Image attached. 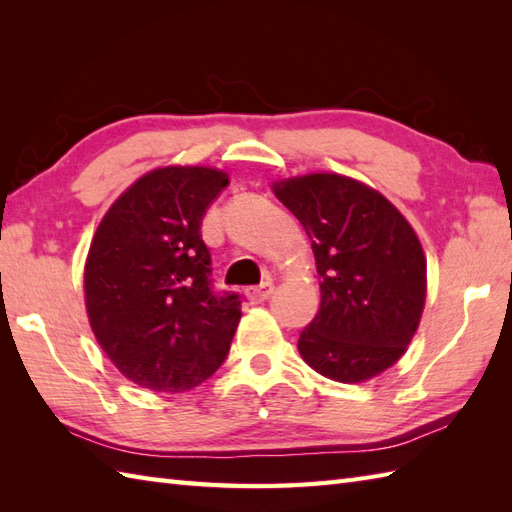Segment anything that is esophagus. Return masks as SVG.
<instances>
[{
  "label": "esophagus",
  "mask_w": 512,
  "mask_h": 512,
  "mask_svg": "<svg viewBox=\"0 0 512 512\" xmlns=\"http://www.w3.org/2000/svg\"><path fill=\"white\" fill-rule=\"evenodd\" d=\"M273 290H275V286L270 284V281H264V284H259V286H248L246 288V297H248L250 303H262L270 295H273Z\"/></svg>",
  "instance_id": "1"
}]
</instances>
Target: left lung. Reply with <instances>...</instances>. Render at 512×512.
<instances>
[{"label":"left lung","mask_w":512,"mask_h":512,"mask_svg":"<svg viewBox=\"0 0 512 512\" xmlns=\"http://www.w3.org/2000/svg\"><path fill=\"white\" fill-rule=\"evenodd\" d=\"M312 239L321 306L299 334L312 369L361 383L405 354L427 295V262L409 222L378 191L336 173L275 184Z\"/></svg>","instance_id":"left-lung-1"}]
</instances>
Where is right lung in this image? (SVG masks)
I'll return each mask as SVG.
<instances>
[{
    "label": "right lung",
    "instance_id": "add662e5",
    "mask_svg": "<svg viewBox=\"0 0 512 512\" xmlns=\"http://www.w3.org/2000/svg\"><path fill=\"white\" fill-rule=\"evenodd\" d=\"M226 184L217 169H156L96 228L85 264L88 317L105 354L140 387H198L231 350L242 301L213 288L200 233Z\"/></svg>",
    "mask_w": 512,
    "mask_h": 512
}]
</instances>
